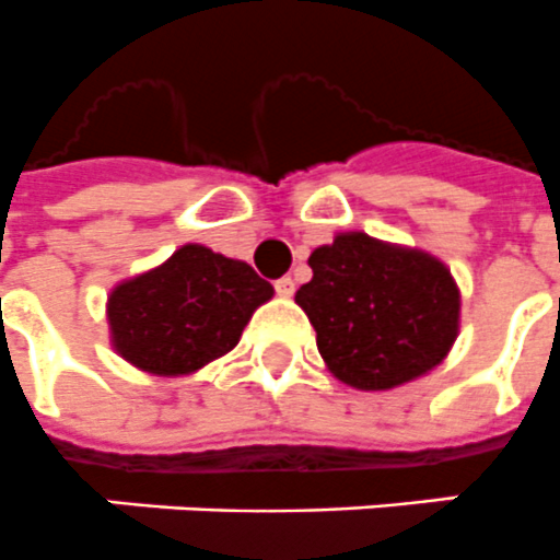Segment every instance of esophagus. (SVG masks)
Wrapping results in <instances>:
<instances>
[{"mask_svg": "<svg viewBox=\"0 0 560 560\" xmlns=\"http://www.w3.org/2000/svg\"><path fill=\"white\" fill-rule=\"evenodd\" d=\"M275 289H277V294H280V298H292L294 280H292V277H280V280L275 283Z\"/></svg>", "mask_w": 560, "mask_h": 560, "instance_id": "34e87169", "label": "esophagus"}]
</instances>
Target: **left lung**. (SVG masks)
I'll return each instance as SVG.
<instances>
[{"label":"left lung","instance_id":"8db88e82","mask_svg":"<svg viewBox=\"0 0 560 560\" xmlns=\"http://www.w3.org/2000/svg\"><path fill=\"white\" fill-rule=\"evenodd\" d=\"M308 266L294 303L338 382L393 390L431 373L457 341V280L433 254L347 231L315 248Z\"/></svg>","mask_w":560,"mask_h":560}]
</instances>
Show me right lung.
Masks as SVG:
<instances>
[{
    "label": "right lung",
    "mask_w": 560,
    "mask_h": 560,
    "mask_svg": "<svg viewBox=\"0 0 560 560\" xmlns=\"http://www.w3.org/2000/svg\"><path fill=\"white\" fill-rule=\"evenodd\" d=\"M271 298V283L248 262L187 243L112 289L109 341L144 373L190 375L234 350L254 312Z\"/></svg>",
    "instance_id": "right-lung-1"
}]
</instances>
